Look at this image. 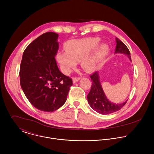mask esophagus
Instances as JSON below:
<instances>
[{
    "label": "esophagus",
    "instance_id": "obj_1",
    "mask_svg": "<svg viewBox=\"0 0 154 154\" xmlns=\"http://www.w3.org/2000/svg\"><path fill=\"white\" fill-rule=\"evenodd\" d=\"M80 80V77H73V79H72V81H73L74 83H77Z\"/></svg>",
    "mask_w": 154,
    "mask_h": 154
}]
</instances>
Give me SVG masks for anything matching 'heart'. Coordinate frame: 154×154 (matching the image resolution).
Wrapping results in <instances>:
<instances>
[{"mask_svg": "<svg viewBox=\"0 0 154 154\" xmlns=\"http://www.w3.org/2000/svg\"><path fill=\"white\" fill-rule=\"evenodd\" d=\"M98 38H87L79 40H72L66 45V51L60 52L57 59L63 71L69 74L82 61V67L87 72H93L100 61L108 52L106 45H99Z\"/></svg>", "mask_w": 154, "mask_h": 154, "instance_id": "1", "label": "heart"}]
</instances>
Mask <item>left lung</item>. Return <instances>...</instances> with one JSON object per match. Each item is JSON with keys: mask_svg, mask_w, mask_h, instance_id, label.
Segmentation results:
<instances>
[{"mask_svg": "<svg viewBox=\"0 0 154 154\" xmlns=\"http://www.w3.org/2000/svg\"><path fill=\"white\" fill-rule=\"evenodd\" d=\"M116 47L115 54L126 55L131 61L130 53L127 46L118 38H116ZM92 86L91 90L88 94L87 99L90 106L94 111L101 115H108L117 112L126 103L127 100L122 103H115L109 101L106 98L100 82L99 75L97 71L91 76Z\"/></svg>", "mask_w": 154, "mask_h": 154, "instance_id": "obj_1", "label": "left lung"}]
</instances>
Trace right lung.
<instances>
[{
    "label": "right lung",
    "instance_id": "obj_1",
    "mask_svg": "<svg viewBox=\"0 0 154 154\" xmlns=\"http://www.w3.org/2000/svg\"><path fill=\"white\" fill-rule=\"evenodd\" d=\"M58 35L49 32L32 41L22 58L20 83L26 97L36 108L52 112L66 101L72 80L62 74L55 58Z\"/></svg>",
    "mask_w": 154,
    "mask_h": 154
}]
</instances>
